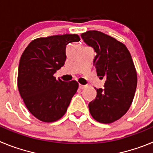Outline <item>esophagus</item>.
Wrapping results in <instances>:
<instances>
[{
	"instance_id": "obj_1",
	"label": "esophagus",
	"mask_w": 153,
	"mask_h": 153,
	"mask_svg": "<svg viewBox=\"0 0 153 153\" xmlns=\"http://www.w3.org/2000/svg\"><path fill=\"white\" fill-rule=\"evenodd\" d=\"M79 89H82V90H83V89L86 88V85L79 84Z\"/></svg>"
}]
</instances>
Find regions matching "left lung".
<instances>
[{"label":"left lung","instance_id":"8db88e82","mask_svg":"<svg viewBox=\"0 0 153 153\" xmlns=\"http://www.w3.org/2000/svg\"><path fill=\"white\" fill-rule=\"evenodd\" d=\"M97 53L94 65L98 76L105 79L104 89H97V97L89 103L93 118L101 123H112L129 110L136 86L137 73L125 44L97 30L81 34Z\"/></svg>","mask_w":153,"mask_h":153}]
</instances>
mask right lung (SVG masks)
Instances as JSON below:
<instances>
[{"label":"right lung","instance_id":"obj_1","mask_svg":"<svg viewBox=\"0 0 153 153\" xmlns=\"http://www.w3.org/2000/svg\"><path fill=\"white\" fill-rule=\"evenodd\" d=\"M80 40L77 34L54 35L32 40L21 55L17 87L30 113L44 123L63 117L79 83L64 82L53 74L64 65L66 47Z\"/></svg>","mask_w":153,"mask_h":153}]
</instances>
